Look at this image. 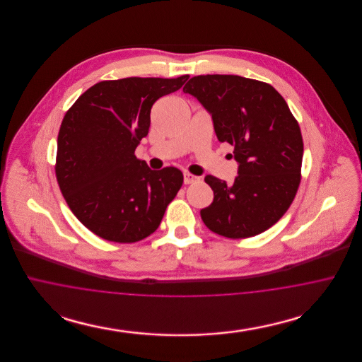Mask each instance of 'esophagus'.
<instances>
[{
  "label": "esophagus",
  "instance_id": "obj_1",
  "mask_svg": "<svg viewBox=\"0 0 362 362\" xmlns=\"http://www.w3.org/2000/svg\"><path fill=\"white\" fill-rule=\"evenodd\" d=\"M183 180H185V185H191V183H194V182H198V180H199V177H198V176H195V175L185 173V175H183Z\"/></svg>",
  "mask_w": 362,
  "mask_h": 362
}]
</instances>
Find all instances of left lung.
<instances>
[{"mask_svg": "<svg viewBox=\"0 0 362 362\" xmlns=\"http://www.w3.org/2000/svg\"><path fill=\"white\" fill-rule=\"evenodd\" d=\"M211 115L220 142L239 164L233 185L211 175L201 210L207 228L229 239L257 236L285 214L300 185L304 144L285 99L270 84L232 74L192 77L183 88Z\"/></svg>", "mask_w": 362, "mask_h": 362, "instance_id": "obj_1", "label": "left lung"}]
</instances>
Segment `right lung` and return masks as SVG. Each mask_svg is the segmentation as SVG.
I'll list each match as a JSON object with an SVG mask.
<instances>
[{
    "instance_id": "add662e5",
    "label": "right lung",
    "mask_w": 362,
    "mask_h": 362,
    "mask_svg": "<svg viewBox=\"0 0 362 362\" xmlns=\"http://www.w3.org/2000/svg\"><path fill=\"white\" fill-rule=\"evenodd\" d=\"M187 78L102 81L65 114L57 180L73 214L104 240L136 243L152 235L182 187L177 168L152 171L134 151L148 136L156 100L180 89Z\"/></svg>"
}]
</instances>
